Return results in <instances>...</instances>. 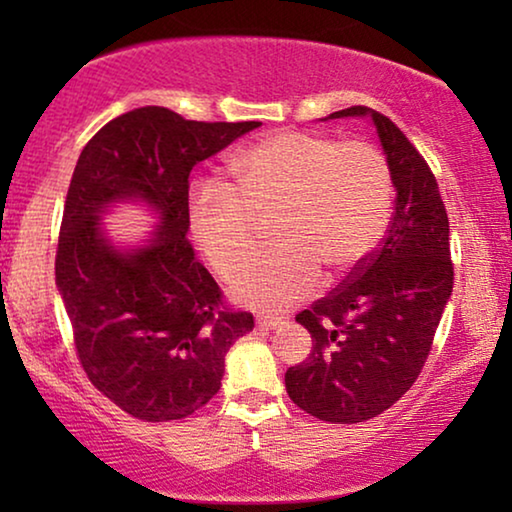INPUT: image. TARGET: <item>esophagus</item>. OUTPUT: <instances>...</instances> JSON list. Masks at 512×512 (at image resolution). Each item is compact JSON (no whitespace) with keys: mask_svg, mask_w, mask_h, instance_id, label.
Segmentation results:
<instances>
[{"mask_svg":"<svg viewBox=\"0 0 512 512\" xmlns=\"http://www.w3.org/2000/svg\"><path fill=\"white\" fill-rule=\"evenodd\" d=\"M256 321H258V326H263V328H279L282 324H286L284 317H275V314H258Z\"/></svg>","mask_w":512,"mask_h":512,"instance_id":"34e87169","label":"esophagus"}]
</instances>
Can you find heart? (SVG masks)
Here are the masks:
<instances>
[{"mask_svg": "<svg viewBox=\"0 0 512 512\" xmlns=\"http://www.w3.org/2000/svg\"><path fill=\"white\" fill-rule=\"evenodd\" d=\"M228 167L230 186L214 179L193 186L188 226L219 275L241 268L230 296L242 305L286 307L310 296L321 270L328 279L349 275L389 228L394 177L387 156L363 139L282 130ZM270 218L278 247L248 264L260 221Z\"/></svg>", "mask_w": 512, "mask_h": 512, "instance_id": "b5f03b06", "label": "heart"}]
</instances>
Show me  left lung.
Wrapping results in <instances>:
<instances>
[{
	"label": "left lung",
	"instance_id": "8db88e82",
	"mask_svg": "<svg viewBox=\"0 0 512 512\" xmlns=\"http://www.w3.org/2000/svg\"><path fill=\"white\" fill-rule=\"evenodd\" d=\"M345 116L375 123L396 207L377 251L296 314L312 335V352L286 370V391L300 410L331 424L382 415L415 384L454 284L450 221L422 153L380 111L359 104L328 118Z\"/></svg>",
	"mask_w": 512,
	"mask_h": 512
}]
</instances>
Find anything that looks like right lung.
I'll return each mask as SVG.
<instances>
[{"mask_svg":"<svg viewBox=\"0 0 512 512\" xmlns=\"http://www.w3.org/2000/svg\"><path fill=\"white\" fill-rule=\"evenodd\" d=\"M258 125L132 109L104 125L74 167L55 284L88 380L144 422L184 419L212 401L230 345L254 328L249 312L223 303L186 233L191 170ZM123 199L159 214L144 248L121 252L103 235L99 216Z\"/></svg>","mask_w":512,"mask_h":512,"instance_id":"obj_1","label":"right lung"}]
</instances>
